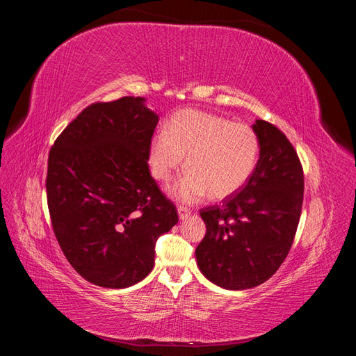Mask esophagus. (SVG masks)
Listing matches in <instances>:
<instances>
[{"mask_svg": "<svg viewBox=\"0 0 356 356\" xmlns=\"http://www.w3.org/2000/svg\"><path fill=\"white\" fill-rule=\"evenodd\" d=\"M178 215H179V220H187L190 217V211L187 208H178Z\"/></svg>", "mask_w": 356, "mask_h": 356, "instance_id": "obj_1", "label": "esophagus"}]
</instances>
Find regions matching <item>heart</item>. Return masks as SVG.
Here are the masks:
<instances>
[{"mask_svg": "<svg viewBox=\"0 0 356 356\" xmlns=\"http://www.w3.org/2000/svg\"><path fill=\"white\" fill-rule=\"evenodd\" d=\"M260 154L254 129L220 115L184 110L172 118L168 131H159L149 144L148 163L154 178L165 181L182 165L186 172L168 187L169 195L186 203L208 195L224 199L251 178Z\"/></svg>", "mask_w": 356, "mask_h": 356, "instance_id": "1", "label": "heart"}]
</instances>
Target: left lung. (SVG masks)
<instances>
[{
    "mask_svg": "<svg viewBox=\"0 0 356 356\" xmlns=\"http://www.w3.org/2000/svg\"><path fill=\"white\" fill-rule=\"evenodd\" d=\"M260 159L246 184L222 204L200 209L207 234L196 248L200 272L225 289H248L272 277L294 242L305 177L288 138L264 120L252 124Z\"/></svg>",
    "mask_w": 356,
    "mask_h": 356,
    "instance_id": "left-lung-1",
    "label": "left lung"
}]
</instances>
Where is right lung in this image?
<instances>
[{
    "instance_id": "obj_1",
    "label": "right lung",
    "mask_w": 356,
    "mask_h": 356,
    "mask_svg": "<svg viewBox=\"0 0 356 356\" xmlns=\"http://www.w3.org/2000/svg\"><path fill=\"white\" fill-rule=\"evenodd\" d=\"M157 122L139 96L96 102L50 148L53 232L75 272L98 286L141 282L154 267L159 236L178 222L147 163Z\"/></svg>"
}]
</instances>
